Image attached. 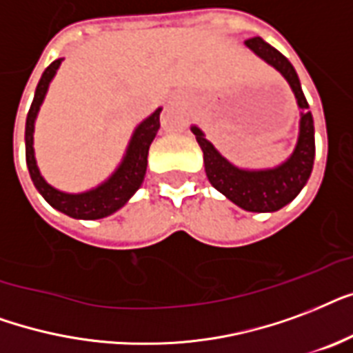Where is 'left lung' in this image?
<instances>
[{
  "label": "left lung",
  "mask_w": 353,
  "mask_h": 353,
  "mask_svg": "<svg viewBox=\"0 0 353 353\" xmlns=\"http://www.w3.org/2000/svg\"><path fill=\"white\" fill-rule=\"evenodd\" d=\"M245 43L285 77L289 86L293 88L296 103L304 110L300 117V136L294 152L280 168L267 169V171H243L234 168L226 158L221 157L199 128L193 127L191 130L204 152L206 176L215 190L221 191L226 199H230L234 204L247 212H276L293 201L310 179L313 160H315V127H313V116L307 110L310 105L305 101L293 64L278 49L263 42L259 37L250 38Z\"/></svg>",
  "instance_id": "left-lung-1"
}]
</instances>
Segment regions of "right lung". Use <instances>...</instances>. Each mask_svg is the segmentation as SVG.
<instances>
[{
    "mask_svg": "<svg viewBox=\"0 0 353 353\" xmlns=\"http://www.w3.org/2000/svg\"><path fill=\"white\" fill-rule=\"evenodd\" d=\"M62 59H57L54 62L46 68L42 77L38 81L37 92H34V99L31 103L29 114H27L26 121V160L29 174L34 188L40 191V195L57 208L62 214L75 217V219H101L106 215L114 214L130 196L139 190V185L143 182L147 171V154H149V147H151L152 139L157 136L158 128H160V112L158 108L152 116H149L145 121L141 123L136 132H134L130 143H128L127 154L123 158L121 165L117 171L112 174L110 179L106 180L105 184L95 188L86 193H62V191L54 190L42 179V174L37 168V160H34V151H32V132H34V119H37L38 108L42 105L48 86L54 73L59 70Z\"/></svg>",
    "mask_w": 353,
    "mask_h": 353,
    "instance_id": "add662e5",
    "label": "right lung"
}]
</instances>
